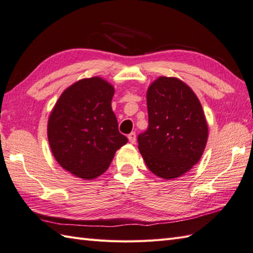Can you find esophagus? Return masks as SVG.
<instances>
[{
	"mask_svg": "<svg viewBox=\"0 0 253 253\" xmlns=\"http://www.w3.org/2000/svg\"><path fill=\"white\" fill-rule=\"evenodd\" d=\"M127 138H128V141H130L131 144L136 143V134H135V132H132V133L128 134Z\"/></svg>",
	"mask_w": 253,
	"mask_h": 253,
	"instance_id": "1",
	"label": "esophagus"
}]
</instances>
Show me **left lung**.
<instances>
[{
    "instance_id": "1",
    "label": "left lung",
    "mask_w": 253,
    "mask_h": 253,
    "mask_svg": "<svg viewBox=\"0 0 253 253\" xmlns=\"http://www.w3.org/2000/svg\"><path fill=\"white\" fill-rule=\"evenodd\" d=\"M149 126L138 149L151 173L166 180L186 174L200 161L208 139L201 102L187 84L160 76L147 90Z\"/></svg>"
}]
</instances>
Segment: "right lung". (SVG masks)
<instances>
[{
  "mask_svg": "<svg viewBox=\"0 0 253 253\" xmlns=\"http://www.w3.org/2000/svg\"><path fill=\"white\" fill-rule=\"evenodd\" d=\"M114 94L105 79H80L63 91L49 116L47 135L54 159L84 180L105 173L116 151L127 143L113 112Z\"/></svg>",
  "mask_w": 253,
  "mask_h": 253,
  "instance_id": "right-lung-1",
  "label": "right lung"
}]
</instances>
